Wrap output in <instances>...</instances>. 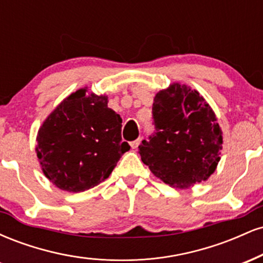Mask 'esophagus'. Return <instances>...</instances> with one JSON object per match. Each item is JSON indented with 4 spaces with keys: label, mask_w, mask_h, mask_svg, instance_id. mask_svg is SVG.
<instances>
[{
    "label": "esophagus",
    "mask_w": 263,
    "mask_h": 263,
    "mask_svg": "<svg viewBox=\"0 0 263 263\" xmlns=\"http://www.w3.org/2000/svg\"><path fill=\"white\" fill-rule=\"evenodd\" d=\"M141 140H142V138H137V140L132 141L131 143H129V146H131V148H132V149H136V148H137V147L140 146V143H141Z\"/></svg>",
    "instance_id": "obj_1"
}]
</instances>
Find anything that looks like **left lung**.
<instances>
[{
    "instance_id": "8db88e82",
    "label": "left lung",
    "mask_w": 263,
    "mask_h": 263,
    "mask_svg": "<svg viewBox=\"0 0 263 263\" xmlns=\"http://www.w3.org/2000/svg\"><path fill=\"white\" fill-rule=\"evenodd\" d=\"M152 114L156 131L138 146L142 162L171 186L206 180L220 161L222 132L203 96L174 83L155 96Z\"/></svg>"
}]
</instances>
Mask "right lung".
<instances>
[{
	"mask_svg": "<svg viewBox=\"0 0 263 263\" xmlns=\"http://www.w3.org/2000/svg\"><path fill=\"white\" fill-rule=\"evenodd\" d=\"M122 119L107 107V96L79 89L57 106L37 136L44 176L65 192H85L104 182L129 149Z\"/></svg>",
	"mask_w": 263,
	"mask_h": 263,
	"instance_id": "obj_1",
	"label": "right lung"
}]
</instances>
